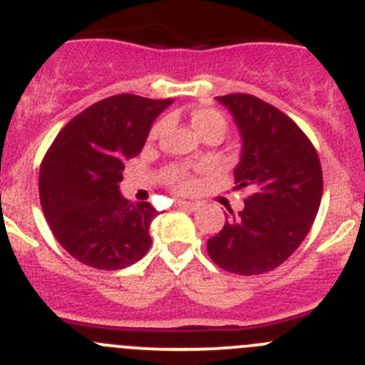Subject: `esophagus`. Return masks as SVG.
Here are the masks:
<instances>
[{
	"label": "esophagus",
	"mask_w": 365,
	"mask_h": 365,
	"mask_svg": "<svg viewBox=\"0 0 365 365\" xmlns=\"http://www.w3.org/2000/svg\"><path fill=\"white\" fill-rule=\"evenodd\" d=\"M178 208H183V210H189V212H194L200 208V205L197 203H189V201H178V205H176Z\"/></svg>",
	"instance_id": "esophagus-1"
}]
</instances>
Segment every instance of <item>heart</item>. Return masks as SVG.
<instances>
[{"label": "heart", "mask_w": 365, "mask_h": 365, "mask_svg": "<svg viewBox=\"0 0 365 365\" xmlns=\"http://www.w3.org/2000/svg\"><path fill=\"white\" fill-rule=\"evenodd\" d=\"M190 125L192 128L200 133L201 137H221L226 133L228 130V121H226L225 114L217 108H212V107H197L190 112ZM165 123L164 121H158L157 125L151 128L150 137L151 139H157L158 135L162 133L164 130ZM169 183H171L173 189L180 194H190L196 190L197 187V180L196 176H192L190 173L183 171V169H178V171H173L169 175Z\"/></svg>", "instance_id": "obj_1"}]
</instances>
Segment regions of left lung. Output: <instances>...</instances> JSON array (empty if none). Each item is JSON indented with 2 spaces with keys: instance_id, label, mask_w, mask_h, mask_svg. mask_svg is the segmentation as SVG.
I'll return each mask as SVG.
<instances>
[{
  "instance_id": "obj_1",
  "label": "left lung",
  "mask_w": 365,
  "mask_h": 365,
  "mask_svg": "<svg viewBox=\"0 0 365 365\" xmlns=\"http://www.w3.org/2000/svg\"><path fill=\"white\" fill-rule=\"evenodd\" d=\"M242 135V155L233 171L235 189L247 190L244 208L230 215L207 251L221 269L242 277L284 264L319 210L323 171L303 130L277 107L251 94L217 96Z\"/></svg>"
}]
</instances>
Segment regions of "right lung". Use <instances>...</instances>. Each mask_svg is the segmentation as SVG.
<instances>
[{
	"label": "right lung",
	"mask_w": 365,
	"mask_h": 365,
	"mask_svg": "<svg viewBox=\"0 0 365 365\" xmlns=\"http://www.w3.org/2000/svg\"><path fill=\"white\" fill-rule=\"evenodd\" d=\"M173 100L115 94L71 119L42 158L38 196L60 246L81 264L115 271L151 246L157 208L119 192L123 169L137 157L151 125Z\"/></svg>",
	"instance_id": "right-lung-1"
}]
</instances>
